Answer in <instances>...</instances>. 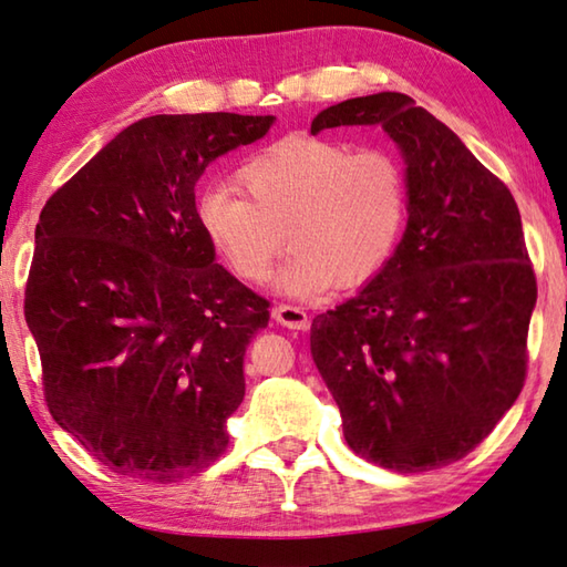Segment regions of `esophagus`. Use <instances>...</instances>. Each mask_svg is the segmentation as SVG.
I'll return each instance as SVG.
<instances>
[{"label": "esophagus", "instance_id": "esophagus-1", "mask_svg": "<svg viewBox=\"0 0 567 567\" xmlns=\"http://www.w3.org/2000/svg\"><path fill=\"white\" fill-rule=\"evenodd\" d=\"M274 319L281 326H286V329H293V331H306L311 326L309 313L291 303H278L274 309Z\"/></svg>", "mask_w": 567, "mask_h": 567}]
</instances>
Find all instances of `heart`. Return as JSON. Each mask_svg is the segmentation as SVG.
<instances>
[{"label": "heart", "mask_w": 567, "mask_h": 567, "mask_svg": "<svg viewBox=\"0 0 567 567\" xmlns=\"http://www.w3.org/2000/svg\"><path fill=\"white\" fill-rule=\"evenodd\" d=\"M236 178L246 194L216 182L196 196V224L248 284L264 281L289 241L291 258L276 274V289L289 296L373 281L409 226V178L383 148L289 134L248 156Z\"/></svg>", "instance_id": "heart-1"}]
</instances>
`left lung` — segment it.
Segmentation results:
<instances>
[{
	"label": "left lung",
	"instance_id": "8db88e82",
	"mask_svg": "<svg viewBox=\"0 0 567 567\" xmlns=\"http://www.w3.org/2000/svg\"><path fill=\"white\" fill-rule=\"evenodd\" d=\"M383 126L409 178L391 264L311 323V355L361 458L399 473L455 463L520 395L538 286L513 194L411 96L346 99L313 118Z\"/></svg>",
	"mask_w": 567,
	"mask_h": 567
}]
</instances>
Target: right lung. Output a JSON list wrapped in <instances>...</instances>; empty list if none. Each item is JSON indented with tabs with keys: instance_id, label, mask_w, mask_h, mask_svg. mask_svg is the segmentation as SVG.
Instances as JSON below:
<instances>
[{
	"instance_id": "add662e5",
	"label": "right lung",
	"mask_w": 567,
	"mask_h": 567,
	"mask_svg": "<svg viewBox=\"0 0 567 567\" xmlns=\"http://www.w3.org/2000/svg\"><path fill=\"white\" fill-rule=\"evenodd\" d=\"M271 124L228 112L138 118L39 214L24 319L44 399L118 475L176 483L226 451L268 301L216 264L194 186Z\"/></svg>"
}]
</instances>
